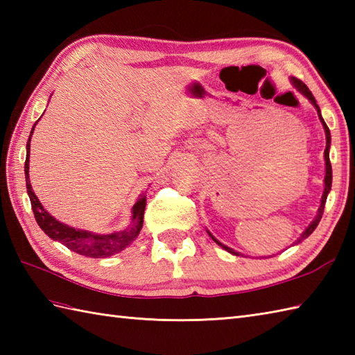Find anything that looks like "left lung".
I'll return each instance as SVG.
<instances>
[{
  "label": "left lung",
  "mask_w": 355,
  "mask_h": 355,
  "mask_svg": "<svg viewBox=\"0 0 355 355\" xmlns=\"http://www.w3.org/2000/svg\"><path fill=\"white\" fill-rule=\"evenodd\" d=\"M293 80V85L296 87L300 93H302L305 97H308V101H311V103L314 105L315 107V110H318V112H319V119L322 120V123H323V128H325V134H327V148H325V164H327V175H325V191H323V195H322V201H320V207H319V212H318V216L314 218V221L308 225L306 227V230L302 233V235H300V238L296 241V244L297 243H300V241L302 239H305V238H308L311 235V233L314 232V229L318 227V224H319V221H320V218H322V215H323V209H325V202H327V197H328V193H329V191H331V183H333V169H331V162H329V145H331V134H329V128L327 126V123H325V120L322 119V116H320V108H319V105L315 103V99H314V96H313V93L310 92V89H308V87L304 84L302 80H299V79H296V78H293L291 79ZM210 235V233H209ZM212 236V235H210ZM212 239L215 241V243L218 244V245H221L223 248H225V250L227 252H230V253H235V254H238L236 252H233L232 248H229V247H225V245H223L221 243H218V241L212 236Z\"/></svg>",
  "instance_id": "1"
}]
</instances>
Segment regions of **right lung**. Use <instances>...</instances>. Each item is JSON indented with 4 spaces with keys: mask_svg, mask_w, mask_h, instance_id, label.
<instances>
[{
    "mask_svg": "<svg viewBox=\"0 0 355 355\" xmlns=\"http://www.w3.org/2000/svg\"><path fill=\"white\" fill-rule=\"evenodd\" d=\"M33 130H35V125H33ZM30 137H32V134H30ZM28 155H30V139L27 141V158L24 164L27 193L30 197V202H32L35 220L37 225L44 230L45 235H49L53 241H59V243L64 244L67 248H70V250H73L74 253L87 256V258H108V256H112L125 250V248L130 245L135 238H137L143 225V214H145L146 195H141V197L137 200V202L134 205L132 223L128 229L122 232L111 233V235H94V233H89V232L76 230L62 223H59L49 212H45L40 200L36 198L28 178Z\"/></svg>",
    "mask_w": 355,
    "mask_h": 355,
    "instance_id": "1",
    "label": "right lung"
}]
</instances>
